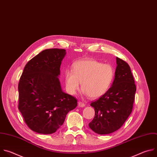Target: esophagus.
<instances>
[{
    "label": "esophagus",
    "instance_id": "34e87169",
    "mask_svg": "<svg viewBox=\"0 0 157 157\" xmlns=\"http://www.w3.org/2000/svg\"><path fill=\"white\" fill-rule=\"evenodd\" d=\"M78 106H79V107H84V106H85V104L84 103L82 102V101L78 102Z\"/></svg>",
    "mask_w": 157,
    "mask_h": 157
}]
</instances>
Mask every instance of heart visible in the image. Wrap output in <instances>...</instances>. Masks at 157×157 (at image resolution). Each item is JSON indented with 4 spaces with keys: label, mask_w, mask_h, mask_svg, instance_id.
Returning <instances> with one entry per match:
<instances>
[{
    "label": "heart",
    "mask_w": 157,
    "mask_h": 157,
    "mask_svg": "<svg viewBox=\"0 0 157 157\" xmlns=\"http://www.w3.org/2000/svg\"><path fill=\"white\" fill-rule=\"evenodd\" d=\"M115 75V70L109 64L93 59L77 61L72 70L65 72V83L67 92L74 95L82 88L91 98L103 96L110 88Z\"/></svg>",
    "instance_id": "obj_1"
}]
</instances>
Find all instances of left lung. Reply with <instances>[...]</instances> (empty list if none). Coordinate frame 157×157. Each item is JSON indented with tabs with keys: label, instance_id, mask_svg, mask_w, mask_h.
I'll return each instance as SVG.
<instances>
[{
	"label": "left lung",
	"instance_id": "8db88e82",
	"mask_svg": "<svg viewBox=\"0 0 157 157\" xmlns=\"http://www.w3.org/2000/svg\"><path fill=\"white\" fill-rule=\"evenodd\" d=\"M116 63L112 86L105 95L90 104L95 115L89 123V128L101 135L121 128L133 108L136 91L134 77L126 62L116 57Z\"/></svg>",
	"mask_w": 157,
	"mask_h": 157
}]
</instances>
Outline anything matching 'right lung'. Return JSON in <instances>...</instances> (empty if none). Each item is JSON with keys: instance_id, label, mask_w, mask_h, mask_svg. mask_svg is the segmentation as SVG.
Returning a JSON list of instances; mask_svg holds the SVG:
<instances>
[{"instance_id": "add662e5", "label": "right lung", "mask_w": 157, "mask_h": 157, "mask_svg": "<svg viewBox=\"0 0 157 157\" xmlns=\"http://www.w3.org/2000/svg\"><path fill=\"white\" fill-rule=\"evenodd\" d=\"M63 49H45L26 64L18 83V109L28 127L50 134L63 124L77 99L62 91L59 80Z\"/></svg>"}]
</instances>
